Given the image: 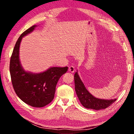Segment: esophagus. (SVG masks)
<instances>
[{"label": "esophagus", "instance_id": "esophagus-1", "mask_svg": "<svg viewBox=\"0 0 134 134\" xmlns=\"http://www.w3.org/2000/svg\"><path fill=\"white\" fill-rule=\"evenodd\" d=\"M74 71H75V68H74V66L72 65H71L69 67V71L70 72H74Z\"/></svg>", "mask_w": 134, "mask_h": 134}]
</instances>
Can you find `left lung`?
Segmentation results:
<instances>
[{
  "label": "left lung",
  "instance_id": "8db88e82",
  "mask_svg": "<svg viewBox=\"0 0 134 134\" xmlns=\"http://www.w3.org/2000/svg\"><path fill=\"white\" fill-rule=\"evenodd\" d=\"M75 90L80 103L84 107L94 110H100L109 107L116 101L114 99H101L94 97L86 89L77 71L74 76Z\"/></svg>",
  "mask_w": 134,
  "mask_h": 134
}]
</instances>
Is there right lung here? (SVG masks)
<instances>
[{
	"instance_id": "1",
	"label": "right lung",
	"mask_w": 134,
	"mask_h": 134,
	"mask_svg": "<svg viewBox=\"0 0 134 134\" xmlns=\"http://www.w3.org/2000/svg\"><path fill=\"white\" fill-rule=\"evenodd\" d=\"M37 25L32 26L20 36L13 48L10 60L11 80L17 96L32 107L41 108L53 100L59 79L67 72L68 67H50L40 73L25 71L19 60V47L24 36L32 32Z\"/></svg>"
}]
</instances>
